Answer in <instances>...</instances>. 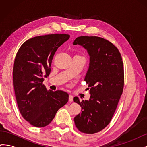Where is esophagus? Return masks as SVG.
<instances>
[{"label": "esophagus", "mask_w": 147, "mask_h": 147, "mask_svg": "<svg viewBox=\"0 0 147 147\" xmlns=\"http://www.w3.org/2000/svg\"><path fill=\"white\" fill-rule=\"evenodd\" d=\"M73 99H74V96L72 95H70L69 97V102H73Z\"/></svg>", "instance_id": "1"}]
</instances>
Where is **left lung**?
Listing matches in <instances>:
<instances>
[{
  "mask_svg": "<svg viewBox=\"0 0 147 147\" xmlns=\"http://www.w3.org/2000/svg\"><path fill=\"white\" fill-rule=\"evenodd\" d=\"M74 45L82 46L90 56V64L84 80L91 94L89 100L74 101L82 113L74 118L78 129L86 134L98 132L108 125L115 112L124 87L122 57L118 48L99 37H78ZM88 88V89H89Z\"/></svg>",
  "mask_w": 147,
  "mask_h": 147,
  "instance_id": "obj_1",
  "label": "left lung"
}]
</instances>
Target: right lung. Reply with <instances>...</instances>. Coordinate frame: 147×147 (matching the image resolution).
<instances>
[{"label": "right lung", "mask_w": 147, "mask_h": 147, "mask_svg": "<svg viewBox=\"0 0 147 147\" xmlns=\"http://www.w3.org/2000/svg\"><path fill=\"white\" fill-rule=\"evenodd\" d=\"M69 37L67 34L35 37L26 41L17 52L13 71L17 104L23 117L35 127L48 125L68 102L67 93L48 91L42 82L50 74L55 52Z\"/></svg>", "instance_id": "right-lung-1"}]
</instances>
